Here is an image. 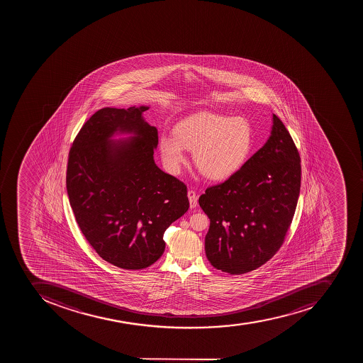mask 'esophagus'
Listing matches in <instances>:
<instances>
[{
	"instance_id": "1",
	"label": "esophagus",
	"mask_w": 363,
	"mask_h": 363,
	"mask_svg": "<svg viewBox=\"0 0 363 363\" xmlns=\"http://www.w3.org/2000/svg\"><path fill=\"white\" fill-rule=\"evenodd\" d=\"M187 196H189V206H191V208H196L197 200H199V197H197L196 193H195L194 191H189V193H187Z\"/></svg>"
}]
</instances>
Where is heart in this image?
Returning a JSON list of instances; mask_svg holds the SVG:
<instances>
[{
	"mask_svg": "<svg viewBox=\"0 0 363 363\" xmlns=\"http://www.w3.org/2000/svg\"><path fill=\"white\" fill-rule=\"evenodd\" d=\"M159 149L164 166L172 174L179 172L189 150L204 177L223 182L240 172L249 159L253 133L244 118L197 112L180 120L174 135L161 136Z\"/></svg>",
	"mask_w": 363,
	"mask_h": 363,
	"instance_id": "obj_1",
	"label": "heart"
}]
</instances>
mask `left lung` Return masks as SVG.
<instances>
[{
    "label": "left lung",
    "instance_id": "obj_1",
    "mask_svg": "<svg viewBox=\"0 0 363 363\" xmlns=\"http://www.w3.org/2000/svg\"><path fill=\"white\" fill-rule=\"evenodd\" d=\"M301 160L281 120L240 172L206 189L199 204L210 219L206 255L214 268L242 274L262 266L283 244L301 187Z\"/></svg>",
    "mask_w": 363,
    "mask_h": 363
}]
</instances>
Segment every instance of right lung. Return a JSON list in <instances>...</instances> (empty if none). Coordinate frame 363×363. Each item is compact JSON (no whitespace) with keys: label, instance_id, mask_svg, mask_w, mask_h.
Masks as SVG:
<instances>
[{"label":"right lung","instance_id":"1","mask_svg":"<svg viewBox=\"0 0 363 363\" xmlns=\"http://www.w3.org/2000/svg\"><path fill=\"white\" fill-rule=\"evenodd\" d=\"M149 108H101L69 152L67 191L80 230L103 260L127 270L153 264L164 231L189 208L186 186L155 163Z\"/></svg>","mask_w":363,"mask_h":363}]
</instances>
